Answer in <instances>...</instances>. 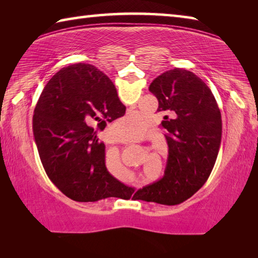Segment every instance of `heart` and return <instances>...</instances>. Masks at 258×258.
<instances>
[{"label": "heart", "instance_id": "1", "mask_svg": "<svg viewBox=\"0 0 258 258\" xmlns=\"http://www.w3.org/2000/svg\"><path fill=\"white\" fill-rule=\"evenodd\" d=\"M148 124L139 113H130L112 125V132L117 140L125 142H134L142 138L147 132Z\"/></svg>", "mask_w": 258, "mask_h": 258}]
</instances>
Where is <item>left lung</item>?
Instances as JSON below:
<instances>
[{
  "mask_svg": "<svg viewBox=\"0 0 258 258\" xmlns=\"http://www.w3.org/2000/svg\"><path fill=\"white\" fill-rule=\"evenodd\" d=\"M165 113L161 128L168 145L163 178L137 192L138 199L178 205L202 187L211 175L222 138L221 111L212 91L192 72L174 68L149 86Z\"/></svg>",
  "mask_w": 258,
  "mask_h": 258,
  "instance_id": "8db88e82",
  "label": "left lung"
}]
</instances>
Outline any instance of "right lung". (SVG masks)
Wrapping results in <instances>:
<instances>
[{
	"label": "right lung",
	"instance_id": "obj_1",
	"mask_svg": "<svg viewBox=\"0 0 258 258\" xmlns=\"http://www.w3.org/2000/svg\"><path fill=\"white\" fill-rule=\"evenodd\" d=\"M125 110L115 85L92 64L64 67L47 82L34 110L33 133L46 175L68 198L89 203L132 196V187L107 171L106 147L98 138Z\"/></svg>",
	"mask_w": 258,
	"mask_h": 258
}]
</instances>
